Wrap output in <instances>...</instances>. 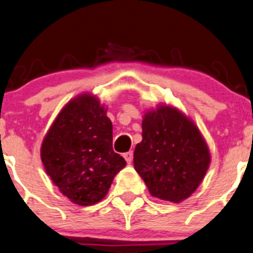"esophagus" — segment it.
Instances as JSON below:
<instances>
[{"mask_svg":"<svg viewBox=\"0 0 253 253\" xmlns=\"http://www.w3.org/2000/svg\"><path fill=\"white\" fill-rule=\"evenodd\" d=\"M124 157H125V160L127 161V164H131L132 160H133V152H132V151H129V152H126L124 155Z\"/></svg>","mask_w":253,"mask_h":253,"instance_id":"1","label":"esophagus"}]
</instances>
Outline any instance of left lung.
Segmentation results:
<instances>
[{"mask_svg": "<svg viewBox=\"0 0 253 253\" xmlns=\"http://www.w3.org/2000/svg\"><path fill=\"white\" fill-rule=\"evenodd\" d=\"M211 164L210 148L195 122L169 105L147 110L142 141L133 152V166L151 196L180 204L204 180Z\"/></svg>", "mask_w": 253, "mask_h": 253, "instance_id": "8db88e82", "label": "left lung"}]
</instances>
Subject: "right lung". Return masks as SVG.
Returning <instances> with one entry per match:
<instances>
[{"label": "right lung", "instance_id": "1", "mask_svg": "<svg viewBox=\"0 0 253 253\" xmlns=\"http://www.w3.org/2000/svg\"><path fill=\"white\" fill-rule=\"evenodd\" d=\"M46 173L73 204L91 206L106 197L126 161L112 148V122L100 98L84 92L68 101L41 145Z\"/></svg>", "mask_w": 253, "mask_h": 253}]
</instances>
